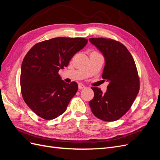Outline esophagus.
<instances>
[{"mask_svg":"<svg viewBox=\"0 0 160 160\" xmlns=\"http://www.w3.org/2000/svg\"><path fill=\"white\" fill-rule=\"evenodd\" d=\"M78 88L79 89H83V88H85V86L84 85H83L82 83H79V85H78Z\"/></svg>","mask_w":160,"mask_h":160,"instance_id":"34e87169","label":"esophagus"}]
</instances>
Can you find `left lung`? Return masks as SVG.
<instances>
[{"instance_id": "8db88e82", "label": "left lung", "mask_w": 160, "mask_h": 160, "mask_svg": "<svg viewBox=\"0 0 160 160\" xmlns=\"http://www.w3.org/2000/svg\"><path fill=\"white\" fill-rule=\"evenodd\" d=\"M89 41L104 57L102 78L109 85L104 93L98 88L92 87L94 98L89 105L95 117L106 122H114L130 109L139 93L136 65L122 43L105 38H90Z\"/></svg>"}]
</instances>
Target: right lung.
Returning a JSON list of instances; mask_svg holds the SVG:
<instances>
[{
    "instance_id": "add662e5",
    "label": "right lung",
    "mask_w": 160,
    "mask_h": 160,
    "mask_svg": "<svg viewBox=\"0 0 160 160\" xmlns=\"http://www.w3.org/2000/svg\"><path fill=\"white\" fill-rule=\"evenodd\" d=\"M87 43L84 38L57 37L37 43L27 53L21 65V93L40 118L53 119L66 111L78 85L65 83L58 72Z\"/></svg>"
}]
</instances>
